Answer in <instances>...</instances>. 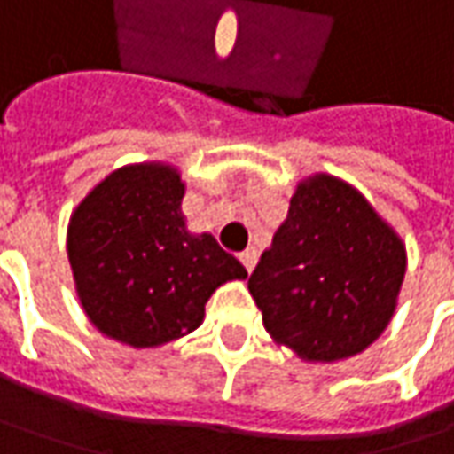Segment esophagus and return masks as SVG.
Returning <instances> with one entry per match:
<instances>
[{"mask_svg": "<svg viewBox=\"0 0 454 454\" xmlns=\"http://www.w3.org/2000/svg\"><path fill=\"white\" fill-rule=\"evenodd\" d=\"M239 262L245 265V270L253 272L254 262H257V250H254V247H247L245 253H239Z\"/></svg>", "mask_w": 454, "mask_h": 454, "instance_id": "1", "label": "esophagus"}]
</instances>
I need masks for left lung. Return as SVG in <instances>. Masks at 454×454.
I'll return each mask as SVG.
<instances>
[{
    "label": "left lung",
    "instance_id": "obj_1",
    "mask_svg": "<svg viewBox=\"0 0 454 454\" xmlns=\"http://www.w3.org/2000/svg\"><path fill=\"white\" fill-rule=\"evenodd\" d=\"M402 239L354 186L318 174L247 280L272 339L308 361L364 351L392 318L404 280Z\"/></svg>",
    "mask_w": 454,
    "mask_h": 454
}]
</instances>
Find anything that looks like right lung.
<instances>
[{"label": "right lung", "instance_id": "right-lung-1", "mask_svg": "<svg viewBox=\"0 0 454 454\" xmlns=\"http://www.w3.org/2000/svg\"><path fill=\"white\" fill-rule=\"evenodd\" d=\"M182 197L171 166H126L70 217L67 257L80 303L98 331L133 348L192 333L209 295L247 278L215 237L186 232Z\"/></svg>", "mask_w": 454, "mask_h": 454}]
</instances>
